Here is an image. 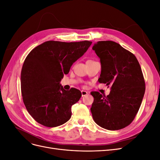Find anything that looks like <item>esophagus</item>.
Returning a JSON list of instances; mask_svg holds the SVG:
<instances>
[{
    "label": "esophagus",
    "mask_w": 160,
    "mask_h": 160,
    "mask_svg": "<svg viewBox=\"0 0 160 160\" xmlns=\"http://www.w3.org/2000/svg\"><path fill=\"white\" fill-rule=\"evenodd\" d=\"M88 91H83V90H82V91H81V95H82V97H84V96H85L86 95H88Z\"/></svg>",
    "instance_id": "esophagus-1"
}]
</instances>
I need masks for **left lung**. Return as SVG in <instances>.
I'll return each mask as SVG.
<instances>
[{
	"label": "left lung",
	"instance_id": "left-lung-1",
	"mask_svg": "<svg viewBox=\"0 0 160 160\" xmlns=\"http://www.w3.org/2000/svg\"><path fill=\"white\" fill-rule=\"evenodd\" d=\"M92 49L101 61L98 81L111 87L107 96L91 93L93 120L106 129H123L133 122L142 102L146 87L141 67L133 53L114 41H98Z\"/></svg>",
	"mask_w": 160,
	"mask_h": 160
}]
</instances>
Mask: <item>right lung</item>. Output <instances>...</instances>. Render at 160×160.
Listing matches in <instances>:
<instances>
[{"label":"right lung","mask_w":160,"mask_h":160,"mask_svg":"<svg viewBox=\"0 0 160 160\" xmlns=\"http://www.w3.org/2000/svg\"><path fill=\"white\" fill-rule=\"evenodd\" d=\"M91 43L49 41L28 53L21 70V93L27 111L38 123L57 127L71 118L72 105L81 93L75 88L65 90L60 81Z\"/></svg>","instance_id":"obj_1"}]
</instances>
